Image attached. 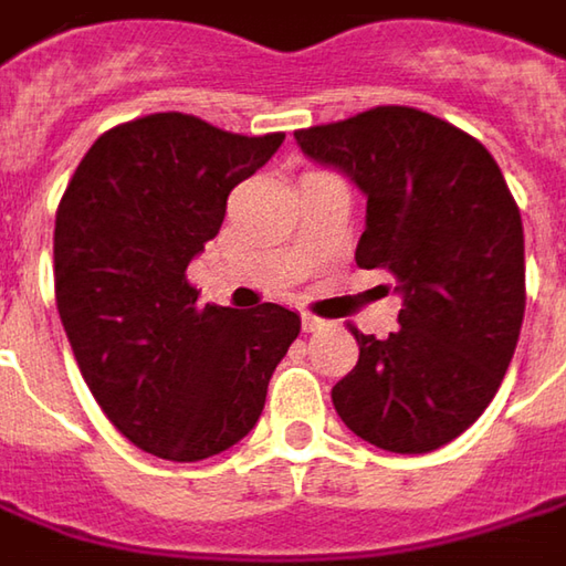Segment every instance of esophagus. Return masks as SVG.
Wrapping results in <instances>:
<instances>
[{"label": "esophagus", "instance_id": "34e87169", "mask_svg": "<svg viewBox=\"0 0 566 566\" xmlns=\"http://www.w3.org/2000/svg\"><path fill=\"white\" fill-rule=\"evenodd\" d=\"M322 328H325V322L305 312V315H303V332H322Z\"/></svg>", "mask_w": 566, "mask_h": 566}]
</instances>
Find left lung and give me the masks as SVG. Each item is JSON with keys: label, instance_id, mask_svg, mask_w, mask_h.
I'll use <instances>...</instances> for the list:
<instances>
[{"label": "left lung", "instance_id": "1", "mask_svg": "<svg viewBox=\"0 0 566 566\" xmlns=\"http://www.w3.org/2000/svg\"><path fill=\"white\" fill-rule=\"evenodd\" d=\"M296 142L367 196L354 261L396 276L399 328L350 325L360 357L335 384L342 422L392 454H424L483 416L525 315V234L493 154L409 105L312 125Z\"/></svg>", "mask_w": 566, "mask_h": 566}]
</instances>
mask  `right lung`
I'll list each match as a JSON object with an SVG mask.
<instances>
[{
	"mask_svg": "<svg viewBox=\"0 0 566 566\" xmlns=\"http://www.w3.org/2000/svg\"><path fill=\"white\" fill-rule=\"evenodd\" d=\"M283 138L154 112L99 135L66 182L54 224L63 332L108 422L154 458L206 461L238 444L300 335L283 305H199L186 280L228 192Z\"/></svg>",
	"mask_w": 566,
	"mask_h": 566,
	"instance_id": "obj_1",
	"label": "right lung"
}]
</instances>
